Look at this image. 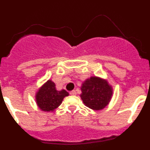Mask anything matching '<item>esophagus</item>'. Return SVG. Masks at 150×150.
<instances>
[{"mask_svg":"<svg viewBox=\"0 0 150 150\" xmlns=\"http://www.w3.org/2000/svg\"><path fill=\"white\" fill-rule=\"evenodd\" d=\"M70 95H76V92L75 90H73V91H71V92H70Z\"/></svg>","mask_w":150,"mask_h":150,"instance_id":"1","label":"esophagus"}]
</instances>
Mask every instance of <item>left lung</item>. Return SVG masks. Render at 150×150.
Returning a JSON list of instances; mask_svg holds the SVG:
<instances>
[{
  "label": "left lung",
  "mask_w": 150,
  "mask_h": 150,
  "mask_svg": "<svg viewBox=\"0 0 150 150\" xmlns=\"http://www.w3.org/2000/svg\"><path fill=\"white\" fill-rule=\"evenodd\" d=\"M80 95L86 107L95 110L104 109L112 97V88L107 81L96 76H91L82 85Z\"/></svg>",
  "instance_id": "1"
}]
</instances>
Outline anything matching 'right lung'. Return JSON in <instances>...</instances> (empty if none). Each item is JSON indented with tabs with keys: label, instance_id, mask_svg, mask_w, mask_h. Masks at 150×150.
<instances>
[{
	"label": "right lung",
	"instance_id": "add662e5",
	"mask_svg": "<svg viewBox=\"0 0 150 150\" xmlns=\"http://www.w3.org/2000/svg\"><path fill=\"white\" fill-rule=\"evenodd\" d=\"M68 95L65 90L57 91L55 83L48 80L37 93L36 100L42 110L53 111L61 105L64 98Z\"/></svg>",
	"mask_w": 150,
	"mask_h": 150
}]
</instances>
